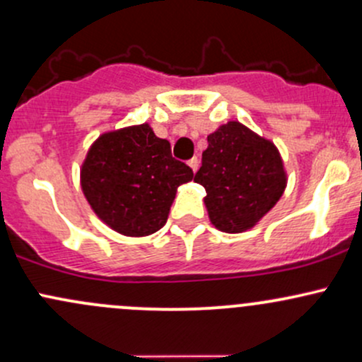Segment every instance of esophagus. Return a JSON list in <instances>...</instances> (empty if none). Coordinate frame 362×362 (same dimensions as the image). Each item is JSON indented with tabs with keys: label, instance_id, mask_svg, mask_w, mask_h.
Returning <instances> with one entry per match:
<instances>
[{
	"label": "esophagus",
	"instance_id": "obj_1",
	"mask_svg": "<svg viewBox=\"0 0 362 362\" xmlns=\"http://www.w3.org/2000/svg\"><path fill=\"white\" fill-rule=\"evenodd\" d=\"M187 165L190 166V168H192V172H194V173H196V172H197V168H199V160H197V158H196V156H194V158H190V160H189V163H187Z\"/></svg>",
	"mask_w": 362,
	"mask_h": 362
}]
</instances>
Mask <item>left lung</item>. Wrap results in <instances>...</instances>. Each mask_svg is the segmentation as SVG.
<instances>
[{"label": "left lung", "mask_w": 362, "mask_h": 362, "mask_svg": "<svg viewBox=\"0 0 362 362\" xmlns=\"http://www.w3.org/2000/svg\"><path fill=\"white\" fill-rule=\"evenodd\" d=\"M194 182L206 189L209 221L225 233H242L254 228L280 201L287 172L269 139L230 120L208 136Z\"/></svg>", "instance_id": "8db88e82"}]
</instances>
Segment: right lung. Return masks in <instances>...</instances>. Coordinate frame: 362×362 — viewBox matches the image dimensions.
I'll return each instance as SVG.
<instances>
[{"instance_id": "add662e5", "label": "right lung", "mask_w": 362, "mask_h": 362, "mask_svg": "<svg viewBox=\"0 0 362 362\" xmlns=\"http://www.w3.org/2000/svg\"><path fill=\"white\" fill-rule=\"evenodd\" d=\"M194 178L175 160L166 139L149 123L101 134L81 166V187L90 209L125 237H148L168 220L177 189Z\"/></svg>"}]
</instances>
